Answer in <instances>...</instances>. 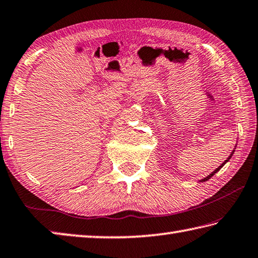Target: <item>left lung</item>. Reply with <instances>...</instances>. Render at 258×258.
<instances>
[{
    "mask_svg": "<svg viewBox=\"0 0 258 258\" xmlns=\"http://www.w3.org/2000/svg\"><path fill=\"white\" fill-rule=\"evenodd\" d=\"M230 158H231V156H230V157H229V158L227 159V160H226V162H227V161H228V160H229V159H230ZM226 162H224V163H226ZM224 163H222V165H221V166H220V167L218 168V169H217V170H214V172H213V174H211V175H210L209 177H207V178H204V179H203V181H205V180H208V179H210V178H211V177H212V176H213V175L215 174V172H217L218 170H220V169H221V168H222V166L224 165Z\"/></svg>",
    "mask_w": 258,
    "mask_h": 258,
    "instance_id": "8db88e82",
    "label": "left lung"
}]
</instances>
